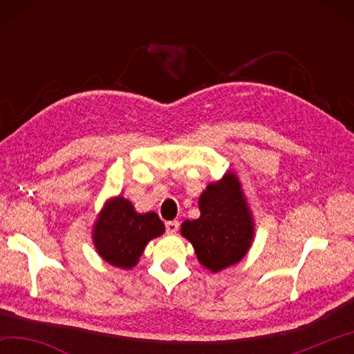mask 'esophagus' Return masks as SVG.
<instances>
[{
    "instance_id": "34e87169",
    "label": "esophagus",
    "mask_w": 354,
    "mask_h": 354,
    "mask_svg": "<svg viewBox=\"0 0 354 354\" xmlns=\"http://www.w3.org/2000/svg\"><path fill=\"white\" fill-rule=\"evenodd\" d=\"M178 230H179L178 221H167L165 223V231L169 232V234H175Z\"/></svg>"
}]
</instances>
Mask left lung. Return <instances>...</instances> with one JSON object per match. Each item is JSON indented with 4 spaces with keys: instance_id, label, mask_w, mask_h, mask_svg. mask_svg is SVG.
Instances as JSON below:
<instances>
[{
    "instance_id": "left-lung-1",
    "label": "left lung",
    "mask_w": 354,
    "mask_h": 354,
    "mask_svg": "<svg viewBox=\"0 0 354 354\" xmlns=\"http://www.w3.org/2000/svg\"><path fill=\"white\" fill-rule=\"evenodd\" d=\"M198 205L201 217L185 220L181 234L194 245L203 266L220 272L241 261L253 241L251 215L237 178L230 173L209 184Z\"/></svg>"
}]
</instances>
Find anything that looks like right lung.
I'll return each instance as SVG.
<instances>
[{
	"mask_svg": "<svg viewBox=\"0 0 354 354\" xmlns=\"http://www.w3.org/2000/svg\"><path fill=\"white\" fill-rule=\"evenodd\" d=\"M162 232L164 223L158 214H137L128 200L118 196L107 203L101 212L93 242L104 261L120 268H131L147 243Z\"/></svg>",
	"mask_w": 354,
	"mask_h": 354,
	"instance_id": "add662e5",
	"label": "right lung"
}]
</instances>
